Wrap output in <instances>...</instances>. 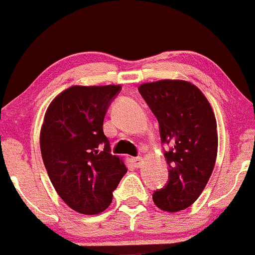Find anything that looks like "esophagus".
Wrapping results in <instances>:
<instances>
[{"instance_id":"1","label":"esophagus","mask_w":255,"mask_h":255,"mask_svg":"<svg viewBox=\"0 0 255 255\" xmlns=\"http://www.w3.org/2000/svg\"><path fill=\"white\" fill-rule=\"evenodd\" d=\"M132 163L135 167H137V168L141 167L142 166V158H141V157H133Z\"/></svg>"}]
</instances>
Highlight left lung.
<instances>
[{
	"mask_svg": "<svg viewBox=\"0 0 255 255\" xmlns=\"http://www.w3.org/2000/svg\"><path fill=\"white\" fill-rule=\"evenodd\" d=\"M138 92L159 124L168 170L167 184L153 193V201L168 212L195 203L209 182L217 156L216 119L196 86L179 80L143 83Z\"/></svg>",
	"mask_w": 255,
	"mask_h": 255,
	"instance_id": "obj_1",
	"label": "left lung"
}]
</instances>
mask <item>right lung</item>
Wrapping results in <instances>:
<instances>
[{"instance_id":"obj_1","label":"right lung","mask_w":255,"mask_h":255,"mask_svg":"<svg viewBox=\"0 0 255 255\" xmlns=\"http://www.w3.org/2000/svg\"><path fill=\"white\" fill-rule=\"evenodd\" d=\"M120 86H73L46 110L40 149L60 198L80 214L96 215L110 205L113 191L128 172L110 153L103 122Z\"/></svg>"}]
</instances>
